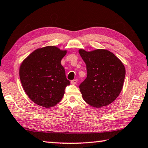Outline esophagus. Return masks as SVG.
<instances>
[{"label":"esophagus","instance_id":"34e87169","mask_svg":"<svg viewBox=\"0 0 148 148\" xmlns=\"http://www.w3.org/2000/svg\"><path fill=\"white\" fill-rule=\"evenodd\" d=\"M77 83V79H73L71 81V83L72 85H76Z\"/></svg>","mask_w":148,"mask_h":148}]
</instances>
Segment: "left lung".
Wrapping results in <instances>:
<instances>
[{
  "instance_id": "1",
  "label": "left lung",
  "mask_w": 148,
  "mask_h": 148,
  "mask_svg": "<svg viewBox=\"0 0 148 148\" xmlns=\"http://www.w3.org/2000/svg\"><path fill=\"white\" fill-rule=\"evenodd\" d=\"M79 53L87 67V77L79 88L83 100L95 107L108 106L122 89L125 76L124 65L109 50L97 49Z\"/></svg>"
}]
</instances>
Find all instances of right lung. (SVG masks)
<instances>
[{
    "label": "right lung",
    "mask_w": 148,
    "mask_h": 148,
    "mask_svg": "<svg viewBox=\"0 0 148 148\" xmlns=\"http://www.w3.org/2000/svg\"><path fill=\"white\" fill-rule=\"evenodd\" d=\"M66 50L54 46L38 48L21 65L19 76L26 95L35 103L50 108L60 102L66 86V79L61 61Z\"/></svg>",
    "instance_id": "obj_1"
}]
</instances>
